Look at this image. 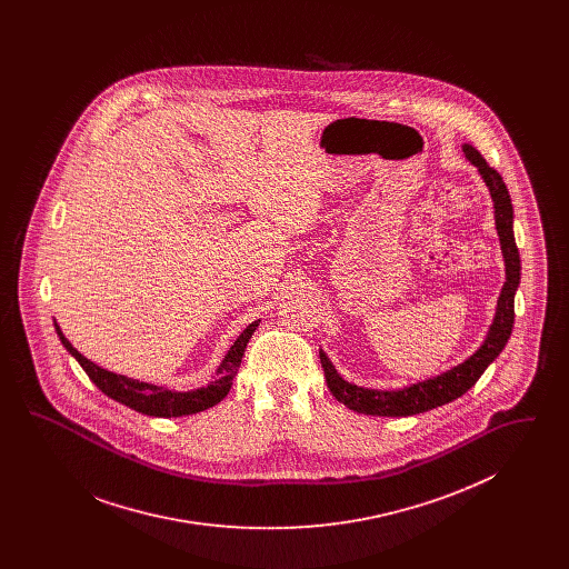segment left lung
I'll list each match as a JSON object with an SVG mask.
<instances>
[{
    "label": "left lung",
    "instance_id": "obj_1",
    "mask_svg": "<svg viewBox=\"0 0 569 569\" xmlns=\"http://www.w3.org/2000/svg\"><path fill=\"white\" fill-rule=\"evenodd\" d=\"M462 153L469 162L478 168L485 186L490 191L492 209H495V228H497L501 256H503V264H506V281L501 288V295L497 298L492 325L488 326L482 346L469 358H465L462 362L439 376L407 383L397 390H378V388L356 386L352 381L341 378V373L335 369L330 358L320 350L326 383H328L332 397L358 413L390 416V418L413 416V413H422V411H429V409L446 406V403L459 399L487 371L488 365L501 353L512 335L515 295L518 283H520V256H518V247L515 241L512 200H510V193H508L501 174L497 170H492L487 160L471 144H462Z\"/></svg>",
    "mask_w": 569,
    "mask_h": 569
}]
</instances>
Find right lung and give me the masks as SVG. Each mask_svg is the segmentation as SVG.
I'll return each instance as SVG.
<instances>
[{"label":"right lung","instance_id":"obj_1","mask_svg":"<svg viewBox=\"0 0 569 569\" xmlns=\"http://www.w3.org/2000/svg\"><path fill=\"white\" fill-rule=\"evenodd\" d=\"M260 326V320L251 322L244 328L243 332L237 337V341L230 346L228 353L223 356V360L217 367L216 379L209 386L196 388V390H168L158 383H149V381H140V379L128 378V376H119L112 373L109 369L98 367L96 362H91L89 358H84L61 332V328L54 322V330L63 343V348L72 353L84 373L89 379L107 395L112 401L121 403V406L130 407L140 413L147 416H156V418H179V416H190L204 411L209 407L217 406L232 388V379L237 376L239 367H241V358H243L247 341L251 339L253 330Z\"/></svg>","mask_w":569,"mask_h":569}]
</instances>
